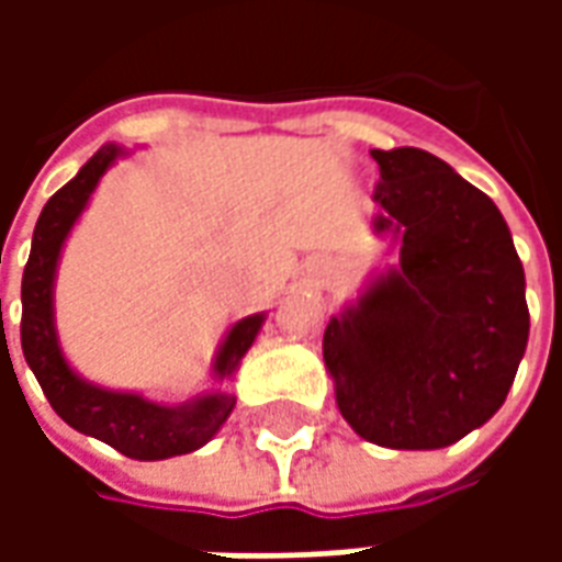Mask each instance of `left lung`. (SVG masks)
I'll return each instance as SVG.
<instances>
[{
  "instance_id": "left-lung-1",
  "label": "left lung",
  "mask_w": 562,
  "mask_h": 562,
  "mask_svg": "<svg viewBox=\"0 0 562 562\" xmlns=\"http://www.w3.org/2000/svg\"><path fill=\"white\" fill-rule=\"evenodd\" d=\"M373 232L401 246L325 328L334 394L382 448H446L506 403L530 337L524 268L491 198L418 147L370 149Z\"/></svg>"
}]
</instances>
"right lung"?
<instances>
[{
	"mask_svg": "<svg viewBox=\"0 0 562 562\" xmlns=\"http://www.w3.org/2000/svg\"><path fill=\"white\" fill-rule=\"evenodd\" d=\"M123 156V147L108 144L92 156L78 171L75 180H68L47 204L35 222L32 234V252L23 268V318H20V346L23 358L32 367V373L42 385L44 397L50 401L56 415L75 430L102 439L120 454L135 460H165L173 454H189L213 439L225 418L232 415V394H207L183 406H159L144 401L140 394H123L90 385L68 367L63 358L59 340L54 328V277L56 261L63 252L71 225L87 207V201L95 192V186L104 171ZM265 316L240 318L228 337L222 342L213 373L220 379L232 376L246 349L256 340Z\"/></svg>",
	"mask_w": 562,
	"mask_h": 562,
	"instance_id": "obj_1",
	"label": "right lung"
}]
</instances>
